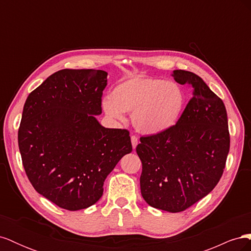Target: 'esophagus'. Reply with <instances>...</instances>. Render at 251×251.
<instances>
[{
	"mask_svg": "<svg viewBox=\"0 0 251 251\" xmlns=\"http://www.w3.org/2000/svg\"><path fill=\"white\" fill-rule=\"evenodd\" d=\"M131 141H132V147L135 150L136 147H137V144H138V138L133 135V136H131Z\"/></svg>",
	"mask_w": 251,
	"mask_h": 251,
	"instance_id": "34e87169",
	"label": "esophagus"
}]
</instances>
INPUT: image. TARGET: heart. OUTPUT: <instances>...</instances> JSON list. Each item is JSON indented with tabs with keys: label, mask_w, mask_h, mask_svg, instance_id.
Masks as SVG:
<instances>
[{
	"label": "heart",
	"mask_w": 251,
	"mask_h": 251,
	"mask_svg": "<svg viewBox=\"0 0 251 251\" xmlns=\"http://www.w3.org/2000/svg\"><path fill=\"white\" fill-rule=\"evenodd\" d=\"M185 94L175 81L137 76L118 83L102 109L113 119L123 120L124 112L133 113L132 124L143 135L155 136L169 131L183 111Z\"/></svg>",
	"instance_id": "1"
}]
</instances>
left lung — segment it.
<instances>
[{"instance_id": "8db88e82", "label": "left lung", "mask_w": 251, "mask_h": 251, "mask_svg": "<svg viewBox=\"0 0 251 251\" xmlns=\"http://www.w3.org/2000/svg\"><path fill=\"white\" fill-rule=\"evenodd\" d=\"M194 97L169 131L141 137L136 151L142 163L141 195L151 207L183 211L207 196L225 169L230 137L225 105L198 75L175 70Z\"/></svg>"}]
</instances>
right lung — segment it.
<instances>
[{
  "label": "right lung",
  "mask_w": 251,
  "mask_h": 251,
  "mask_svg": "<svg viewBox=\"0 0 251 251\" xmlns=\"http://www.w3.org/2000/svg\"><path fill=\"white\" fill-rule=\"evenodd\" d=\"M107 76L102 70H59L29 94L23 109L18 140L27 177L67 210L100 200L105 178L132 151L127 130L96 119Z\"/></svg>",
  "instance_id": "right-lung-1"
}]
</instances>
